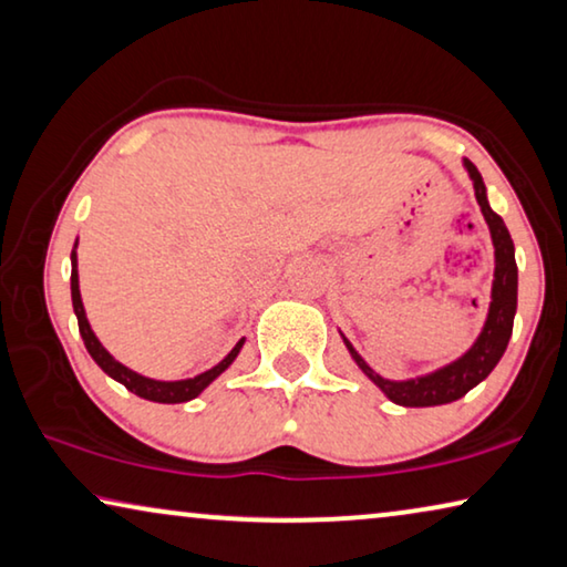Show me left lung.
<instances>
[{"label":"left lung","instance_id":"obj_1","mask_svg":"<svg viewBox=\"0 0 567 567\" xmlns=\"http://www.w3.org/2000/svg\"><path fill=\"white\" fill-rule=\"evenodd\" d=\"M468 177L473 181V190H476V200L484 214V221L488 226L494 244V282H492V302H488V312L484 320V328L476 336L471 349L461 353L458 359L451 361L441 369L430 371V374H420L412 379H384L371 369L364 357L353 349L349 338H343L346 349H349L351 359L357 367L382 390L394 404L402 408H435V404H447L461 400L463 394L471 392L473 386L484 382L492 374L494 367L499 364L504 357L506 343L512 338L514 316H517V259H514V241L506 229L502 216L494 214L486 198L484 177L476 171L471 159H463Z\"/></svg>","mask_w":567,"mask_h":567}]
</instances>
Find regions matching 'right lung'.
<instances>
[{"instance_id": "1", "label": "right lung", "mask_w": 567, "mask_h": 567, "mask_svg": "<svg viewBox=\"0 0 567 567\" xmlns=\"http://www.w3.org/2000/svg\"><path fill=\"white\" fill-rule=\"evenodd\" d=\"M75 249H79V239L73 244V251H71V300H73V312L75 318H79V331L83 338V346H86V351L91 353V359L96 361L101 367L104 374H109L114 379V382L124 384L126 390L134 392L142 400H150V402H159V404H177V402H188V400H196V396L206 390V386L214 382L224 374L226 369L234 364V359L239 357V351L244 349V341L247 338H241L239 343L234 346V349L226 353V357L218 361L216 367H210L206 371H200V374L190 377V379H175V382H163V379H150L145 374H137V371L124 367L122 361H116L112 353H109L104 346L94 333V328H91L89 318H86V308H83V300H81V287H79V255H75Z\"/></svg>"}]
</instances>
